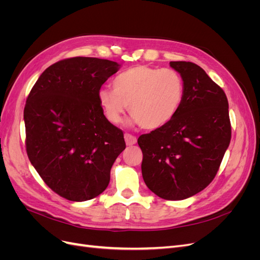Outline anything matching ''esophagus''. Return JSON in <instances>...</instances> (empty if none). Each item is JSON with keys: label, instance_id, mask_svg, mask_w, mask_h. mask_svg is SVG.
<instances>
[{"label": "esophagus", "instance_id": "1", "mask_svg": "<svg viewBox=\"0 0 260 260\" xmlns=\"http://www.w3.org/2000/svg\"><path fill=\"white\" fill-rule=\"evenodd\" d=\"M124 141H125V144H127L128 146H131V145H135L137 143V138L135 136L130 135V133H125Z\"/></svg>", "mask_w": 260, "mask_h": 260}]
</instances>
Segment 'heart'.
Instances as JSON below:
<instances>
[{
	"label": "heart",
	"instance_id": "1",
	"mask_svg": "<svg viewBox=\"0 0 260 260\" xmlns=\"http://www.w3.org/2000/svg\"><path fill=\"white\" fill-rule=\"evenodd\" d=\"M114 90L99 92V102L107 120L119 123L128 109L132 120L146 130L169 123L185 100V81L175 69L145 65L124 70L113 82Z\"/></svg>",
	"mask_w": 260,
	"mask_h": 260
}]
</instances>
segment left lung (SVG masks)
<instances>
[{
    "mask_svg": "<svg viewBox=\"0 0 260 260\" xmlns=\"http://www.w3.org/2000/svg\"><path fill=\"white\" fill-rule=\"evenodd\" d=\"M185 81V100L169 123L138 139L142 176L157 196L180 201L203 191L217 175L231 140L223 90L191 61H170Z\"/></svg>",
    "mask_w": 260,
    "mask_h": 260,
    "instance_id": "8db88e82",
    "label": "left lung"
}]
</instances>
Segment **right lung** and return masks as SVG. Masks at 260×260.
I'll use <instances>...</instances> for the list:
<instances>
[{"instance_id":"obj_1","label":"right lung","mask_w":260,"mask_h":260,"mask_svg":"<svg viewBox=\"0 0 260 260\" xmlns=\"http://www.w3.org/2000/svg\"><path fill=\"white\" fill-rule=\"evenodd\" d=\"M119 64L96 57H72L46 68L23 109L26 151L51 190L73 202L105 191L111 169L125 143L99 102L101 86Z\"/></svg>"}]
</instances>
